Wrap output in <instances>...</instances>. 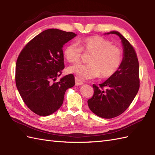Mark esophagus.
I'll list each match as a JSON object with an SVG mask.
<instances>
[{"mask_svg":"<svg viewBox=\"0 0 155 155\" xmlns=\"http://www.w3.org/2000/svg\"><path fill=\"white\" fill-rule=\"evenodd\" d=\"M75 84L77 86H80V85L83 84V82L81 81L78 77H75Z\"/></svg>","mask_w":155,"mask_h":155,"instance_id":"obj_1","label":"esophagus"}]
</instances>
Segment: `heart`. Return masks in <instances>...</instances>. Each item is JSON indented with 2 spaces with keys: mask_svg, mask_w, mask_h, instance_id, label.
Masks as SVG:
<instances>
[{
  "mask_svg": "<svg viewBox=\"0 0 155 155\" xmlns=\"http://www.w3.org/2000/svg\"><path fill=\"white\" fill-rule=\"evenodd\" d=\"M81 47L76 43H70L64 49V56L70 63L74 64L81 60L83 51L91 54L88 64H75L68 71L82 79H91L100 75L106 78L113 76L120 68L123 62L122 50L101 36L87 37L79 41Z\"/></svg>",
  "mask_w": 155,
  "mask_h": 155,
  "instance_id": "b5f03b06",
  "label": "heart"
}]
</instances>
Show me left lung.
<instances>
[{
	"label": "left lung",
	"mask_w": 155,
	"mask_h": 155,
	"mask_svg": "<svg viewBox=\"0 0 155 155\" xmlns=\"http://www.w3.org/2000/svg\"><path fill=\"white\" fill-rule=\"evenodd\" d=\"M114 34L121 39L123 58L120 68L99 86L93 84V96L88 100L91 110L97 116L112 118L119 116L130 106L140 87L139 65L135 50L123 35Z\"/></svg>",
	"instance_id": "left-lung-1"
}]
</instances>
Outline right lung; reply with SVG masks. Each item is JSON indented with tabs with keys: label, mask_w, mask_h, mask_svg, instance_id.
Returning a JSON list of instances; mask_svg holds the SVG:
<instances>
[{
	"label": "right lung",
	"mask_w": 155,
	"mask_h": 155,
	"mask_svg": "<svg viewBox=\"0 0 155 155\" xmlns=\"http://www.w3.org/2000/svg\"><path fill=\"white\" fill-rule=\"evenodd\" d=\"M77 34L50 28L36 36L19 54L15 82L19 94L29 109L39 116H48L63 103L66 91L74 85L72 74L57 83L64 68L63 45Z\"/></svg>",
	"instance_id": "add662e5"
}]
</instances>
